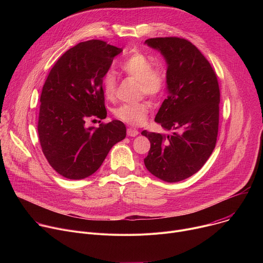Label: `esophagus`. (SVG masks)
<instances>
[{
  "label": "esophagus",
  "instance_id": "34e87169",
  "mask_svg": "<svg viewBox=\"0 0 263 263\" xmlns=\"http://www.w3.org/2000/svg\"><path fill=\"white\" fill-rule=\"evenodd\" d=\"M138 133H139V132H138L136 129H134V128H128V129H127V135H128V136L134 137V136H137Z\"/></svg>",
  "mask_w": 263,
  "mask_h": 263
}]
</instances>
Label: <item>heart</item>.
Listing matches in <instances>:
<instances>
[{"label": "heart", "instance_id": "b5f03b06", "mask_svg": "<svg viewBox=\"0 0 263 263\" xmlns=\"http://www.w3.org/2000/svg\"><path fill=\"white\" fill-rule=\"evenodd\" d=\"M121 68L129 77L139 82L140 97L158 99L166 87V72L161 66H152V61L145 54L135 52L122 64ZM103 92L108 101H114L117 95V78L114 72L103 77ZM149 104L145 101L135 104H123L114 110L115 117L127 124L139 126L146 121Z\"/></svg>", "mask_w": 263, "mask_h": 263}]
</instances>
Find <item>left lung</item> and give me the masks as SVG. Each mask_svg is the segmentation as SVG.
<instances>
[{
    "label": "left lung",
    "mask_w": 263,
    "mask_h": 263,
    "mask_svg": "<svg viewBox=\"0 0 263 263\" xmlns=\"http://www.w3.org/2000/svg\"><path fill=\"white\" fill-rule=\"evenodd\" d=\"M164 57L167 98L155 122L171 134L143 130L151 142L146 170L165 182L190 178L206 163L216 143L219 87L209 61L191 42L179 37L146 40Z\"/></svg>",
    "instance_id": "obj_1"
}]
</instances>
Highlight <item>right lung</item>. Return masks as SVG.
Listing matches in <instances>:
<instances>
[{
  "label": "right lung",
  "mask_w": 263,
  "mask_h": 263,
  "mask_svg": "<svg viewBox=\"0 0 263 263\" xmlns=\"http://www.w3.org/2000/svg\"><path fill=\"white\" fill-rule=\"evenodd\" d=\"M122 51L103 41L83 42L67 50L50 70L37 130L44 155L64 178L89 177L126 137V126L118 120L99 128L85 125L88 119L107 116L103 77Z\"/></svg>",
  "instance_id": "1"
}]
</instances>
